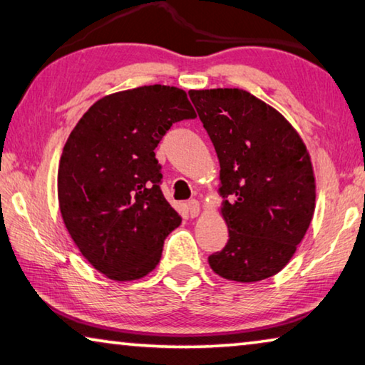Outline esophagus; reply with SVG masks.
<instances>
[{"instance_id":"obj_1","label":"esophagus","mask_w":365,"mask_h":365,"mask_svg":"<svg viewBox=\"0 0 365 365\" xmlns=\"http://www.w3.org/2000/svg\"><path fill=\"white\" fill-rule=\"evenodd\" d=\"M187 207H188V212H190L191 217H197V215H200L201 206H200V202H197L196 200H190L187 202Z\"/></svg>"}]
</instances>
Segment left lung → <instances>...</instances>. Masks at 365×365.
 <instances>
[{"mask_svg":"<svg viewBox=\"0 0 365 365\" xmlns=\"http://www.w3.org/2000/svg\"><path fill=\"white\" fill-rule=\"evenodd\" d=\"M217 153L220 214L228 242L209 256L222 279L252 283L279 274L316 209L311 156L294 127L242 88L190 90Z\"/></svg>","mask_w":365,"mask_h":365,"instance_id":"left-lung-1","label":"left lung"}]
</instances>
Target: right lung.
<instances>
[{
  "mask_svg": "<svg viewBox=\"0 0 365 365\" xmlns=\"http://www.w3.org/2000/svg\"><path fill=\"white\" fill-rule=\"evenodd\" d=\"M177 86L103 96L67 138L58 169L61 215L73 243L110 280L143 279L182 217L160 191L154 150L172 123L195 119Z\"/></svg>",
  "mask_w": 365,
  "mask_h": 365,
  "instance_id": "right-lung-1",
  "label": "right lung"
}]
</instances>
